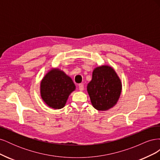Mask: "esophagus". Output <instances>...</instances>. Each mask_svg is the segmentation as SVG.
<instances>
[{"label":"esophagus","instance_id":"34e87169","mask_svg":"<svg viewBox=\"0 0 160 160\" xmlns=\"http://www.w3.org/2000/svg\"><path fill=\"white\" fill-rule=\"evenodd\" d=\"M79 89L80 91H83L84 89V85H83V84H82V83L79 84Z\"/></svg>","mask_w":160,"mask_h":160}]
</instances>
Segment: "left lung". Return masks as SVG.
<instances>
[{"label": "left lung", "mask_w": 160, "mask_h": 160, "mask_svg": "<svg viewBox=\"0 0 160 160\" xmlns=\"http://www.w3.org/2000/svg\"><path fill=\"white\" fill-rule=\"evenodd\" d=\"M122 89L121 79L112 67H97L92 79L87 87L93 107L98 111H107L118 103Z\"/></svg>", "instance_id": "obj_1"}]
</instances>
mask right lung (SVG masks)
<instances>
[{
  "label": "right lung",
  "instance_id": "1",
  "mask_svg": "<svg viewBox=\"0 0 160 160\" xmlns=\"http://www.w3.org/2000/svg\"><path fill=\"white\" fill-rule=\"evenodd\" d=\"M70 77L57 68L48 71L41 81L40 93L43 101L52 109L65 107L69 95L75 90Z\"/></svg>",
  "mask_w": 160,
  "mask_h": 160
}]
</instances>
